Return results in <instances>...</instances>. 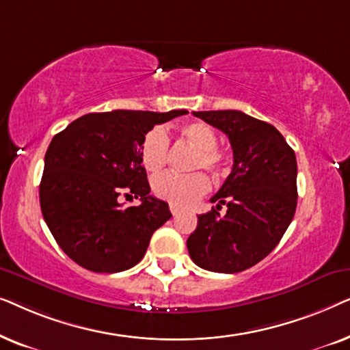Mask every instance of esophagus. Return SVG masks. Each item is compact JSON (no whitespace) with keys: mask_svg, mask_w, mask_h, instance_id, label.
I'll return each mask as SVG.
<instances>
[{"mask_svg":"<svg viewBox=\"0 0 350 350\" xmlns=\"http://www.w3.org/2000/svg\"><path fill=\"white\" fill-rule=\"evenodd\" d=\"M169 208H170V212H172V215H174V217H175V215H178L180 210H181L178 205H175V204H170Z\"/></svg>","mask_w":350,"mask_h":350,"instance_id":"esophagus-1","label":"esophagus"}]
</instances>
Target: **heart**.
Listing matches in <instances>:
<instances>
[{"mask_svg": "<svg viewBox=\"0 0 350 350\" xmlns=\"http://www.w3.org/2000/svg\"><path fill=\"white\" fill-rule=\"evenodd\" d=\"M180 135L196 148L193 159L194 169H205L215 176H224L228 174V154L217 146L218 135L208 124L202 121L185 124L180 127ZM169 145V135L162 127H152L145 133L140 145V159L148 172L156 174L167 164ZM151 189L156 198L180 207H188L207 193L210 189V180L202 172H194L189 175L165 172L152 178Z\"/></svg>", "mask_w": 350, "mask_h": 350, "instance_id": "1", "label": "heart"}]
</instances>
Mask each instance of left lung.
Instances as JSON below:
<instances>
[{
  "instance_id": "obj_1",
  "label": "left lung",
  "mask_w": 350,
  "mask_h": 350,
  "mask_svg": "<svg viewBox=\"0 0 350 350\" xmlns=\"http://www.w3.org/2000/svg\"><path fill=\"white\" fill-rule=\"evenodd\" d=\"M231 142L234 164L188 237L191 260L223 274L245 271L269 255L295 217L296 156L274 126L237 109L194 111ZM228 207L223 217L217 210Z\"/></svg>"
}]
</instances>
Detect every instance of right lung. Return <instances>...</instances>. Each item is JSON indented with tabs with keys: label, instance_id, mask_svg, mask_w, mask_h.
I'll list each match as a JSON object with an SVG mask.
<instances>
[{
	"label": "right lung",
	"instance_id": "add662e5",
	"mask_svg": "<svg viewBox=\"0 0 350 350\" xmlns=\"http://www.w3.org/2000/svg\"><path fill=\"white\" fill-rule=\"evenodd\" d=\"M186 113H89L52 138L40 185L41 212L62 250L84 269H131L145 256L152 232L172 217L169 204L150 196L140 145L156 124ZM121 195L142 204L122 208Z\"/></svg>",
	"mask_w": 350,
	"mask_h": 350
}]
</instances>
